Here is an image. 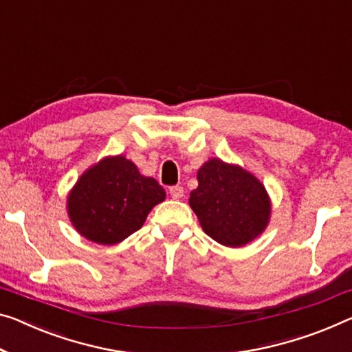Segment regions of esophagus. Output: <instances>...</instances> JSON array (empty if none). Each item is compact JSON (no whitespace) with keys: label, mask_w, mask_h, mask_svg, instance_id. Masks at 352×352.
<instances>
[{"label":"esophagus","mask_w":352,"mask_h":352,"mask_svg":"<svg viewBox=\"0 0 352 352\" xmlns=\"http://www.w3.org/2000/svg\"><path fill=\"white\" fill-rule=\"evenodd\" d=\"M170 195L173 199H181L184 197V188L179 186H173L170 187Z\"/></svg>","instance_id":"1"}]
</instances>
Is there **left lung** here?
Here are the masks:
<instances>
[{
	"label": "left lung",
	"mask_w": 352,
	"mask_h": 352,
	"mask_svg": "<svg viewBox=\"0 0 352 352\" xmlns=\"http://www.w3.org/2000/svg\"><path fill=\"white\" fill-rule=\"evenodd\" d=\"M188 204L203 231L226 247H242L266 230L270 199L266 188L239 165L210 159L198 170Z\"/></svg>",
	"instance_id": "1"
}]
</instances>
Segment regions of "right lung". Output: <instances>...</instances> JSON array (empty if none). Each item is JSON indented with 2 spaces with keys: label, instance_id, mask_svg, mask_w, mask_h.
Segmentation results:
<instances>
[{
  "label": "right lung",
  "instance_id": "right-lung-1",
  "mask_svg": "<svg viewBox=\"0 0 352 352\" xmlns=\"http://www.w3.org/2000/svg\"><path fill=\"white\" fill-rule=\"evenodd\" d=\"M165 190L140 175L124 155L105 157L86 170L67 197V214L80 234L96 244L115 245L142 228Z\"/></svg>",
  "mask_w": 352,
  "mask_h": 352
}]
</instances>
